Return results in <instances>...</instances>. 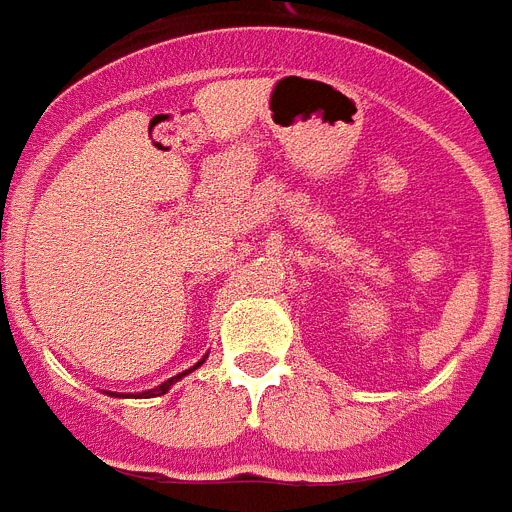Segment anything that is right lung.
<instances>
[{
  "label": "right lung",
  "mask_w": 512,
  "mask_h": 512,
  "mask_svg": "<svg viewBox=\"0 0 512 512\" xmlns=\"http://www.w3.org/2000/svg\"><path fill=\"white\" fill-rule=\"evenodd\" d=\"M203 362H205V356H203V359H200V362H197L195 367H192V369H184V372H179V375L169 377V380H166V382H161V385H156V388L143 390V393H114V390H103V393H106V395H111V398H156V395L169 393V390H171V385H174V382H179V380H182L184 375H190V372H195V369L200 367V364H203Z\"/></svg>",
  "instance_id": "obj_1"
}]
</instances>
